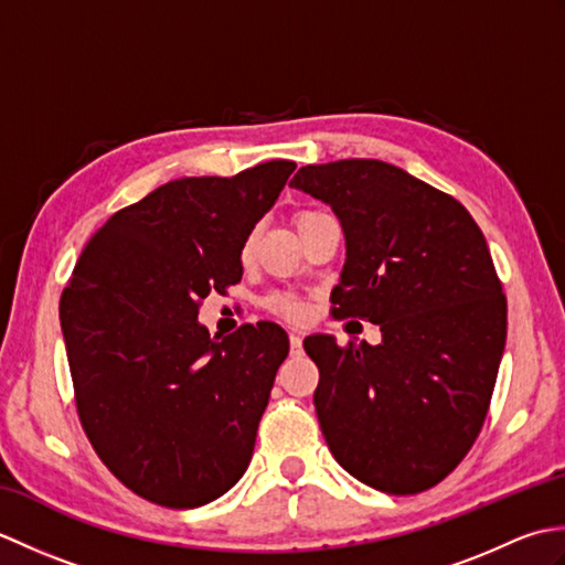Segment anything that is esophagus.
<instances>
[{
    "mask_svg": "<svg viewBox=\"0 0 565 565\" xmlns=\"http://www.w3.org/2000/svg\"><path fill=\"white\" fill-rule=\"evenodd\" d=\"M289 342H291V350H294V352H301L303 330H301V328H289Z\"/></svg>",
    "mask_w": 565,
    "mask_h": 565,
    "instance_id": "34e87169",
    "label": "esophagus"
}]
</instances>
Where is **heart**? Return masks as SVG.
Here are the masks:
<instances>
[{
    "label": "heart",
    "mask_w": 565,
    "mask_h": 565,
    "mask_svg": "<svg viewBox=\"0 0 565 565\" xmlns=\"http://www.w3.org/2000/svg\"><path fill=\"white\" fill-rule=\"evenodd\" d=\"M303 215H308V213H301L298 215V218H303ZM252 243H255V235H249L247 237V243H245V255H249V249H252ZM269 306L276 310V313H281V316H289V318H298L303 313V308H301V303L298 301H294V298H289V296H274L271 301H269Z\"/></svg>",
    "instance_id": "b5f03b06"
}]
</instances>
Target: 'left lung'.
<instances>
[{"mask_svg": "<svg viewBox=\"0 0 565 565\" xmlns=\"http://www.w3.org/2000/svg\"><path fill=\"white\" fill-rule=\"evenodd\" d=\"M289 186L328 203L344 233L334 318L381 326V344L303 340L334 459L381 493L447 478L488 415L508 301L481 227L459 201L381 160L308 164Z\"/></svg>", "mask_w": 565, "mask_h": 565, "instance_id": "1", "label": "left lung"}]
</instances>
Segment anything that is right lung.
Returning a JSON list of instances; mask_svg holds the SVG:
<instances>
[{"label": "right lung", "instance_id": "add662e5", "mask_svg": "<svg viewBox=\"0 0 565 565\" xmlns=\"http://www.w3.org/2000/svg\"><path fill=\"white\" fill-rule=\"evenodd\" d=\"M294 170L271 160L158 186L94 233L60 298L82 427L154 505L201 508L247 471L289 334L262 320L218 342L199 303L243 279L252 227Z\"/></svg>", "mask_w": 565, "mask_h": 565}]
</instances>
